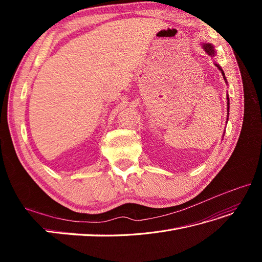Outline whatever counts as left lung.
Listing matches in <instances>:
<instances>
[{
  "label": "left lung",
  "mask_w": 262,
  "mask_h": 262,
  "mask_svg": "<svg viewBox=\"0 0 262 262\" xmlns=\"http://www.w3.org/2000/svg\"><path fill=\"white\" fill-rule=\"evenodd\" d=\"M202 48L204 49V51L207 52L210 57H214V54H215V50H214V46L212 45V43H202ZM214 64L216 66V68L221 71V73H222V75H223V78H224V81H225V83L227 84V81H226V77H225V74H224V71L222 70V68L220 67V64H217L216 62H214ZM227 121H228V113H229V97H228V94H227ZM225 133V132H224ZM224 136V134H223Z\"/></svg>",
  "instance_id": "1"
}]
</instances>
